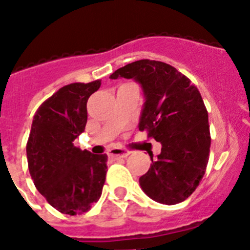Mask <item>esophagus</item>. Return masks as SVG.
<instances>
[{
    "instance_id": "esophagus-1",
    "label": "esophagus",
    "mask_w": 250,
    "mask_h": 250,
    "mask_svg": "<svg viewBox=\"0 0 250 250\" xmlns=\"http://www.w3.org/2000/svg\"><path fill=\"white\" fill-rule=\"evenodd\" d=\"M128 154H130L128 150H122V149H112L109 150V153H108V155H109L110 158H114V159H118V158H126Z\"/></svg>"
}]
</instances>
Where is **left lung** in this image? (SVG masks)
I'll return each instance as SVG.
<instances>
[{
    "mask_svg": "<svg viewBox=\"0 0 250 250\" xmlns=\"http://www.w3.org/2000/svg\"><path fill=\"white\" fill-rule=\"evenodd\" d=\"M110 79H133L145 104L140 131L162 143V152L140 186L158 203L172 206L188 198L206 174L210 152L208 112L198 88L167 63L141 59L115 70Z\"/></svg>",
    "mask_w": 250,
    "mask_h": 250,
    "instance_id": "1",
    "label": "left lung"
}]
</instances>
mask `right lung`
Instances as JSON below:
<instances>
[{
	"label": "right lung",
	"instance_id": "obj_1",
	"mask_svg": "<svg viewBox=\"0 0 250 250\" xmlns=\"http://www.w3.org/2000/svg\"><path fill=\"white\" fill-rule=\"evenodd\" d=\"M101 80L63 86L36 110L26 143L34 185L46 201L68 215L88 211L100 199L107 174V154L74 146L85 131L87 100Z\"/></svg>",
	"mask_w": 250,
	"mask_h": 250
}]
</instances>
